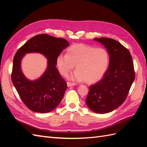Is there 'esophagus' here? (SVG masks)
Returning a JSON list of instances; mask_svg holds the SVG:
<instances>
[{
	"mask_svg": "<svg viewBox=\"0 0 147 147\" xmlns=\"http://www.w3.org/2000/svg\"><path fill=\"white\" fill-rule=\"evenodd\" d=\"M76 85V84L74 83V82H67V86L68 87H71V86H74Z\"/></svg>",
	"mask_w": 147,
	"mask_h": 147,
	"instance_id": "1",
	"label": "esophagus"
}]
</instances>
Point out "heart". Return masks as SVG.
<instances>
[{"mask_svg": "<svg viewBox=\"0 0 147 147\" xmlns=\"http://www.w3.org/2000/svg\"><path fill=\"white\" fill-rule=\"evenodd\" d=\"M59 73L67 76L76 65V70L69 78L93 83L100 80L106 73L109 64V54L105 48L83 44L74 45L67 53H61L56 59Z\"/></svg>", "mask_w": 147, "mask_h": 147, "instance_id": "obj_1", "label": "heart"}]
</instances>
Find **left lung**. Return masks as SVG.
<instances>
[{
  "label": "left lung",
  "mask_w": 147,
  "mask_h": 147,
  "mask_svg": "<svg viewBox=\"0 0 147 147\" xmlns=\"http://www.w3.org/2000/svg\"><path fill=\"white\" fill-rule=\"evenodd\" d=\"M94 40L107 49L109 65L103 78L89 87L86 102L92 111L106 114L125 101L135 80L134 64L129 51L117 41L104 37Z\"/></svg>",
  "instance_id": "left-lung-1"
}]
</instances>
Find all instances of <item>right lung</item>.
<instances>
[{"mask_svg":"<svg viewBox=\"0 0 147 147\" xmlns=\"http://www.w3.org/2000/svg\"><path fill=\"white\" fill-rule=\"evenodd\" d=\"M69 45L65 39L40 34L30 39L18 49L13 60L12 81L21 99L31 111L48 113L61 102L67 84L56 67L58 55ZM40 53L48 60L42 75L34 80L26 78L21 63L26 54Z\"/></svg>","mask_w":147,"mask_h":147,"instance_id":"obj_1","label":"right lung"}]
</instances>
